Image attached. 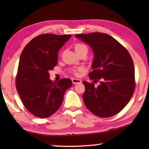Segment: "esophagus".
Returning a JSON list of instances; mask_svg holds the SVG:
<instances>
[{"label":"esophagus","mask_w":149,"mask_h":149,"mask_svg":"<svg viewBox=\"0 0 149 149\" xmlns=\"http://www.w3.org/2000/svg\"><path fill=\"white\" fill-rule=\"evenodd\" d=\"M72 83L74 84H81V80L79 79H76V78H72Z\"/></svg>","instance_id":"34e87169"}]
</instances>
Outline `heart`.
<instances>
[{"mask_svg":"<svg viewBox=\"0 0 149 149\" xmlns=\"http://www.w3.org/2000/svg\"><path fill=\"white\" fill-rule=\"evenodd\" d=\"M75 50L76 52H81V51H86L87 52L88 49L85 45L81 43H77L75 45ZM77 71H81V69L78 70H74V73L75 74H77Z\"/></svg>","mask_w":149,"mask_h":149,"instance_id":"1","label":"heart"}]
</instances>
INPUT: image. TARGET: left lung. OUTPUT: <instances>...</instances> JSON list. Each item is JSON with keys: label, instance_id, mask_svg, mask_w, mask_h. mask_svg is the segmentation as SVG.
<instances>
[{"label": "left lung", "instance_id": "1", "mask_svg": "<svg viewBox=\"0 0 149 149\" xmlns=\"http://www.w3.org/2000/svg\"><path fill=\"white\" fill-rule=\"evenodd\" d=\"M75 36L91 48L94 58L89 77L95 84L100 83L95 87L94 84L83 81L85 106L99 117L116 115L127 105L135 90L132 57L119 42L107 33L94 32Z\"/></svg>", "mask_w": 149, "mask_h": 149}]
</instances>
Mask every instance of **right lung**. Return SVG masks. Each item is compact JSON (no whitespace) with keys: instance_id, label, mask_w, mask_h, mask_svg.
I'll return each mask as SVG.
<instances>
[{"instance_id":"obj_1","label":"right lung","mask_w":149,"mask_h":149,"mask_svg":"<svg viewBox=\"0 0 149 149\" xmlns=\"http://www.w3.org/2000/svg\"><path fill=\"white\" fill-rule=\"evenodd\" d=\"M71 35L42 34L33 39L22 51L16 76L17 91L27 110L46 118L61 106L65 92L72 86L64 78L53 83L49 70L56 65L58 52Z\"/></svg>"}]
</instances>
